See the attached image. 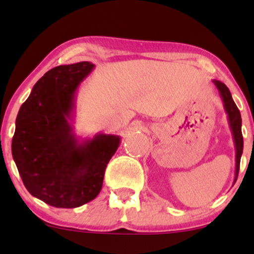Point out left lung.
<instances>
[{
    "instance_id": "1",
    "label": "left lung",
    "mask_w": 254,
    "mask_h": 254,
    "mask_svg": "<svg viewBox=\"0 0 254 254\" xmlns=\"http://www.w3.org/2000/svg\"><path fill=\"white\" fill-rule=\"evenodd\" d=\"M215 86L220 93L221 100H222L224 111L227 113V118H228L229 129L232 131L233 142H234L235 147V173H234V183L237 182V178L239 174V167H240V160L243 155L244 150V138L243 132H241V115L240 111L235 105L233 100L232 94H230L228 87L223 82L217 80H212Z\"/></svg>"
}]
</instances>
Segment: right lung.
I'll return each instance as SVG.
<instances>
[{
    "label": "right lung",
    "instance_id": "obj_1",
    "mask_svg": "<svg viewBox=\"0 0 254 254\" xmlns=\"http://www.w3.org/2000/svg\"><path fill=\"white\" fill-rule=\"evenodd\" d=\"M95 65L78 62L55 66L38 80L20 107L11 154L25 188L56 208H77L98 196L105 170L121 136L74 131L76 93Z\"/></svg>",
    "mask_w": 254,
    "mask_h": 254
}]
</instances>
